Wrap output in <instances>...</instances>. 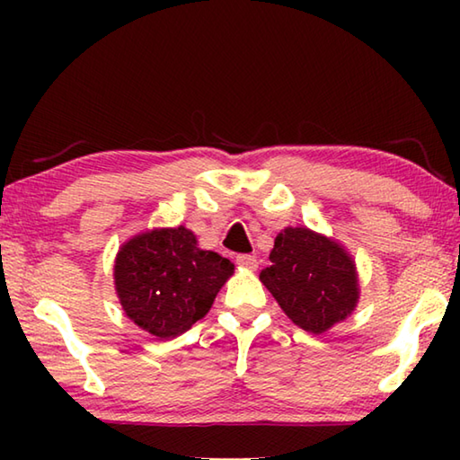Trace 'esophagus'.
I'll list each match as a JSON object with an SVG mask.
<instances>
[{
  "label": "esophagus",
  "instance_id": "esophagus-1",
  "mask_svg": "<svg viewBox=\"0 0 460 460\" xmlns=\"http://www.w3.org/2000/svg\"><path fill=\"white\" fill-rule=\"evenodd\" d=\"M237 266L243 268V270H249V271H255L258 270V258L255 255H237Z\"/></svg>",
  "mask_w": 460,
  "mask_h": 460
}]
</instances>
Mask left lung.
Returning a JSON list of instances; mask_svg holds the SVG:
<instances>
[{"label": "left lung", "instance_id": "8db88e82", "mask_svg": "<svg viewBox=\"0 0 460 460\" xmlns=\"http://www.w3.org/2000/svg\"><path fill=\"white\" fill-rule=\"evenodd\" d=\"M260 279L300 329L323 334L351 316L359 302V274L342 243L308 227H286Z\"/></svg>", "mask_w": 460, "mask_h": 460}]
</instances>
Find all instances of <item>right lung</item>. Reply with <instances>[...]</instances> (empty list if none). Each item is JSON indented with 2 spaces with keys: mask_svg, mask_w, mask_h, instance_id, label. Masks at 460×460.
Wrapping results in <instances>:
<instances>
[{
  "mask_svg": "<svg viewBox=\"0 0 460 460\" xmlns=\"http://www.w3.org/2000/svg\"><path fill=\"white\" fill-rule=\"evenodd\" d=\"M235 266L200 249L184 225L137 233L119 247L113 282L123 313L160 341L174 339L211 310Z\"/></svg>",
  "mask_w": 460,
  "mask_h": 460,
  "instance_id": "right-lung-1",
  "label": "right lung"
}]
</instances>
